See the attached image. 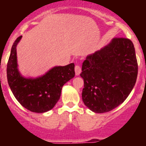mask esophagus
<instances>
[{
	"label": "esophagus",
	"mask_w": 146,
	"mask_h": 146,
	"mask_svg": "<svg viewBox=\"0 0 146 146\" xmlns=\"http://www.w3.org/2000/svg\"><path fill=\"white\" fill-rule=\"evenodd\" d=\"M74 70H75V74L77 76L80 75V74L81 73V68L80 66L76 65L75 68H74Z\"/></svg>",
	"instance_id": "1"
}]
</instances>
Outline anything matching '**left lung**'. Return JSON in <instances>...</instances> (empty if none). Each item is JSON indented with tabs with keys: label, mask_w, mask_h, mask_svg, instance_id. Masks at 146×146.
I'll use <instances>...</instances> for the list:
<instances>
[{
	"label": "left lung",
	"mask_w": 146,
	"mask_h": 146,
	"mask_svg": "<svg viewBox=\"0 0 146 146\" xmlns=\"http://www.w3.org/2000/svg\"><path fill=\"white\" fill-rule=\"evenodd\" d=\"M138 66L131 40L113 38L82 63V98L94 113L109 112L128 97L136 82Z\"/></svg>",
	"instance_id": "obj_1"
}]
</instances>
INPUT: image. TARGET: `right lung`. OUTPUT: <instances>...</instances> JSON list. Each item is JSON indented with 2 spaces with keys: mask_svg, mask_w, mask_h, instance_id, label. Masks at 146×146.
<instances>
[{
  "mask_svg": "<svg viewBox=\"0 0 146 146\" xmlns=\"http://www.w3.org/2000/svg\"><path fill=\"white\" fill-rule=\"evenodd\" d=\"M21 38L22 36L18 37L11 47L6 69L8 83L22 106L33 113H45L54 108L60 99L62 87L74 77V64L54 66L36 78L23 77L17 58V45Z\"/></svg>",
  "mask_w": 146,
  "mask_h": 146,
  "instance_id": "add662e5",
  "label": "right lung"
}]
</instances>
